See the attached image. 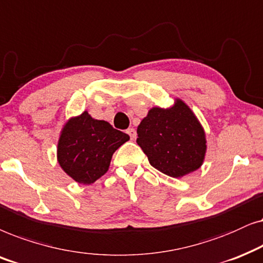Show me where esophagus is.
Returning <instances> with one entry per match:
<instances>
[{"label":"esophagus","instance_id":"esophagus-1","mask_svg":"<svg viewBox=\"0 0 263 263\" xmlns=\"http://www.w3.org/2000/svg\"><path fill=\"white\" fill-rule=\"evenodd\" d=\"M127 135L129 136V138H131V141H135L136 136H137V132H136V129L134 127H131L127 129Z\"/></svg>","mask_w":263,"mask_h":263}]
</instances>
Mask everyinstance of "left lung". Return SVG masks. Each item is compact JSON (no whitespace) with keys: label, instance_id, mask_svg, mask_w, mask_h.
<instances>
[{"label":"left lung","instance_id":"left-lung-1","mask_svg":"<svg viewBox=\"0 0 263 263\" xmlns=\"http://www.w3.org/2000/svg\"><path fill=\"white\" fill-rule=\"evenodd\" d=\"M137 144L150 164L172 178L197 171L207 153L201 122L183 100L168 108L153 107L137 127Z\"/></svg>","mask_w":263,"mask_h":263}]
</instances>
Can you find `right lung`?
<instances>
[{"instance_id": "obj_1", "label": "right lung", "mask_w": 263, "mask_h": 263, "mask_svg": "<svg viewBox=\"0 0 263 263\" xmlns=\"http://www.w3.org/2000/svg\"><path fill=\"white\" fill-rule=\"evenodd\" d=\"M128 139V135L85 110L65 122L58 142V162L77 183L92 184L107 173L115 150Z\"/></svg>"}]
</instances>
